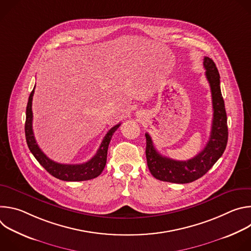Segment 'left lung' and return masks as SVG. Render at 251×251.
Masks as SVG:
<instances>
[{
  "instance_id": "obj_1",
  "label": "left lung",
  "mask_w": 251,
  "mask_h": 251,
  "mask_svg": "<svg viewBox=\"0 0 251 251\" xmlns=\"http://www.w3.org/2000/svg\"><path fill=\"white\" fill-rule=\"evenodd\" d=\"M205 76L210 86L213 118L209 139L205 147L197 156L188 161H176L162 156L155 148L148 133L146 136V158L148 168L156 178L163 182L176 184L192 183L216 164L224 154L228 138L227 118L225 101L221 91L220 74L213 60L203 58Z\"/></svg>"
}]
</instances>
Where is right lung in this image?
Segmentation results:
<instances>
[{
	"label": "right lung",
	"instance_id": "right-lung-1",
	"mask_svg": "<svg viewBox=\"0 0 251 251\" xmlns=\"http://www.w3.org/2000/svg\"><path fill=\"white\" fill-rule=\"evenodd\" d=\"M34 92V87L29 94L27 105H26V111H25V140L26 144L34 156V158L38 160V162L54 177L59 178L61 181L66 182H80V181H87L91 180L98 176L104 167L106 165L107 160V151H108V146L112 135L114 132L119 128L121 125L120 123L112 127L107 134L105 135L99 149L95 156H93L89 161L83 164H76V165H66V164H59L52 160H50L47 155L41 150L39 147L37 141H35L33 131H32V111H31V103H32V96Z\"/></svg>",
	"mask_w": 251,
	"mask_h": 251
}]
</instances>
